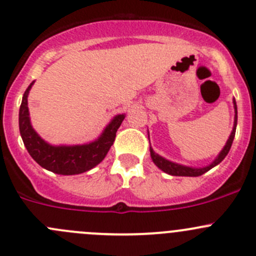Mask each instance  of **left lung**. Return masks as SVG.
Returning a JSON list of instances; mask_svg holds the SVG:
<instances>
[{
	"label": "left lung",
	"mask_w": 256,
	"mask_h": 256,
	"mask_svg": "<svg viewBox=\"0 0 256 256\" xmlns=\"http://www.w3.org/2000/svg\"><path fill=\"white\" fill-rule=\"evenodd\" d=\"M234 103V109H235V118H234V126L232 130H231V134L228 137V142L224 146V148L221 150V152L218 153V157L212 160V162L208 164V166L205 167H190V166H184V164H180V163L172 162V160H166L164 157L160 156L158 153H156L153 150L152 147H150V158H152L153 163H154L156 166L158 167L160 170H162L163 172H166V174H171V176H184V177H197L201 176V174H206L208 171H210L211 168H214L215 166H218V163L224 160V158L228 156V150H230L231 144H232L234 137H235V132H236V124H238V106H236V102L235 99L232 100ZM150 138V136H148Z\"/></svg>",
	"instance_id": "left-lung-1"
}]
</instances>
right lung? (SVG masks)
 <instances>
[{
    "instance_id": "right-lung-1",
    "label": "right lung",
    "mask_w": 256,
    "mask_h": 256,
    "mask_svg": "<svg viewBox=\"0 0 256 256\" xmlns=\"http://www.w3.org/2000/svg\"><path fill=\"white\" fill-rule=\"evenodd\" d=\"M34 82H35L28 85L24 94L20 113H18L20 134L31 157L42 168L54 172V174H64V176L84 174V172L94 168L106 158V153L110 150L112 144L116 140V130L120 126L123 119L126 118V114H118V116H113V119L109 122L108 126L104 128L102 134L96 140L84 143V144H50L44 140L31 126L28 96Z\"/></svg>"
}]
</instances>
